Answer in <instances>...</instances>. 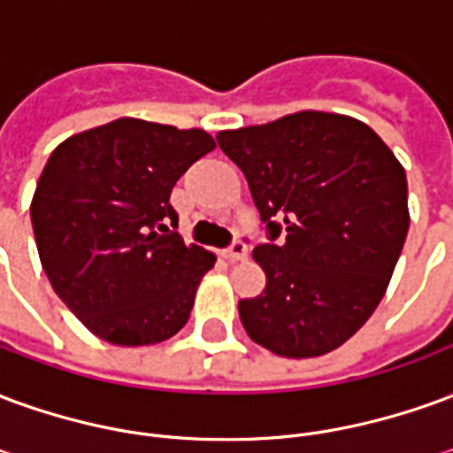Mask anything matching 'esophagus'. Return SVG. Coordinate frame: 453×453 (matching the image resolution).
Returning a JSON list of instances; mask_svg holds the SVG:
<instances>
[{
	"label": "esophagus",
	"instance_id": "1",
	"mask_svg": "<svg viewBox=\"0 0 453 453\" xmlns=\"http://www.w3.org/2000/svg\"><path fill=\"white\" fill-rule=\"evenodd\" d=\"M223 255H226L227 262H242V259H247V245L237 240V242H233V245L227 247Z\"/></svg>",
	"mask_w": 453,
	"mask_h": 453
}]
</instances>
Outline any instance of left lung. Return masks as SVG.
<instances>
[{
  "label": "left lung",
  "mask_w": 453,
  "mask_h": 453,
  "mask_svg": "<svg viewBox=\"0 0 453 453\" xmlns=\"http://www.w3.org/2000/svg\"><path fill=\"white\" fill-rule=\"evenodd\" d=\"M216 138L242 169L269 237L284 230L279 245L252 252L266 286L237 305L247 334L288 359L337 349L379 308L398 265L405 169L366 123L342 113H288Z\"/></svg>",
  "instance_id": "obj_1"
}]
</instances>
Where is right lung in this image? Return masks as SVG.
I'll return each instance as SVG.
<instances>
[{
  "instance_id": "add662e5",
  "label": "right lung",
  "mask_w": 453,
  "mask_h": 453,
  "mask_svg": "<svg viewBox=\"0 0 453 453\" xmlns=\"http://www.w3.org/2000/svg\"><path fill=\"white\" fill-rule=\"evenodd\" d=\"M216 148L203 128L116 119L48 157L31 201L38 257L55 294L99 340L165 342L187 325L216 255L169 228V194Z\"/></svg>"
}]
</instances>
